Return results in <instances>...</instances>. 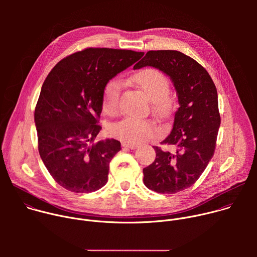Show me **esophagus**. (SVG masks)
<instances>
[{"label":"esophagus","instance_id":"esophagus-1","mask_svg":"<svg viewBox=\"0 0 257 257\" xmlns=\"http://www.w3.org/2000/svg\"><path fill=\"white\" fill-rule=\"evenodd\" d=\"M123 148L129 149V150H136L137 149V145L136 144H128V143H122Z\"/></svg>","mask_w":257,"mask_h":257}]
</instances>
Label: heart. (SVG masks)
<instances>
[{"instance_id": "1", "label": "heart", "mask_w": 257, "mask_h": 257, "mask_svg": "<svg viewBox=\"0 0 257 257\" xmlns=\"http://www.w3.org/2000/svg\"><path fill=\"white\" fill-rule=\"evenodd\" d=\"M132 82L154 101L155 112L167 118L172 112V100L168 93L170 82L167 76L158 69L146 68L132 76ZM122 84L118 79L108 80L102 91V111L108 116H115L120 106ZM113 137L128 144H138L161 134V129L153 122L142 119L126 118L108 127Z\"/></svg>"}]
</instances>
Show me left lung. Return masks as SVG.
Returning <instances> with one entry per match:
<instances>
[{"mask_svg":"<svg viewBox=\"0 0 257 257\" xmlns=\"http://www.w3.org/2000/svg\"><path fill=\"white\" fill-rule=\"evenodd\" d=\"M145 66L170 76L180 106L171 134L161 142L175 146L176 151L164 152L154 146L156 160L143 169V182L153 191L174 194L192 186L214 154L221 125L217 91L205 68L179 51H150L134 68Z\"/></svg>","mask_w":257,"mask_h":257,"instance_id":"8db88e82","label":"left lung"}]
</instances>
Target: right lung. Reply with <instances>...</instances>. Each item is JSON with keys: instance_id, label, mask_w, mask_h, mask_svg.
Masks as SVG:
<instances>
[{"instance_id": "obj_1", "label": "right lung", "mask_w": 257, "mask_h": 257, "mask_svg": "<svg viewBox=\"0 0 257 257\" xmlns=\"http://www.w3.org/2000/svg\"><path fill=\"white\" fill-rule=\"evenodd\" d=\"M143 52L87 48L61 60L49 73L34 109L40 156L51 176L75 193L98 190L121 143H94L105 83L137 62Z\"/></svg>"}]
</instances>
